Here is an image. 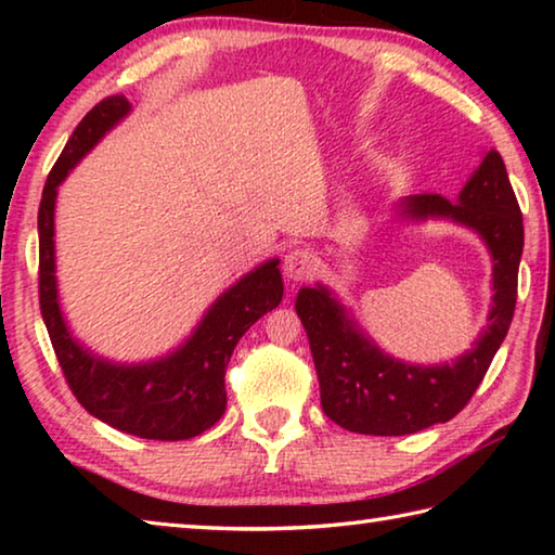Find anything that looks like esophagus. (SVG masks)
<instances>
[{
	"label": "esophagus",
	"instance_id": "esophagus-1",
	"mask_svg": "<svg viewBox=\"0 0 555 555\" xmlns=\"http://www.w3.org/2000/svg\"><path fill=\"white\" fill-rule=\"evenodd\" d=\"M315 267H318V257L313 255L311 249H306V247H294L284 257V274L291 281L308 279L315 271Z\"/></svg>",
	"mask_w": 555,
	"mask_h": 555
}]
</instances>
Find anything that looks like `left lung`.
<instances>
[{"mask_svg": "<svg viewBox=\"0 0 555 555\" xmlns=\"http://www.w3.org/2000/svg\"><path fill=\"white\" fill-rule=\"evenodd\" d=\"M413 218H453L482 234L494 259L490 325L453 364L413 367L391 360L347 321L323 286L300 288L296 313L306 327L325 416L352 434L406 436L446 424L467 406L509 331L524 249V220L500 152L482 158L457 203L426 193L403 203Z\"/></svg>", "mask_w": 555, "mask_h": 555, "instance_id": "1", "label": "left lung"}]
</instances>
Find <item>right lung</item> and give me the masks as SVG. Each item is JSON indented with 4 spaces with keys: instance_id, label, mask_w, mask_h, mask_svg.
<instances>
[{
    "instance_id": "obj_1",
    "label": "right lung",
    "mask_w": 555,
    "mask_h": 555,
    "mask_svg": "<svg viewBox=\"0 0 555 555\" xmlns=\"http://www.w3.org/2000/svg\"><path fill=\"white\" fill-rule=\"evenodd\" d=\"M127 112L129 102L125 95L100 100L75 127L59 162L46 178L39 205L41 315L63 377L82 409L131 436L146 440H188L220 421L228 406L224 372L234 345L261 315L281 304L284 281L279 274V259L255 269L215 300L198 331L181 350L158 362L119 367L82 350L73 340L63 323L53 276L55 188Z\"/></svg>"
}]
</instances>
